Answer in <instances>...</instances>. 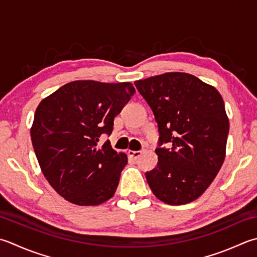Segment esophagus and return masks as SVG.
Wrapping results in <instances>:
<instances>
[{"instance_id": "esophagus-1", "label": "esophagus", "mask_w": 257, "mask_h": 257, "mask_svg": "<svg viewBox=\"0 0 257 257\" xmlns=\"http://www.w3.org/2000/svg\"><path fill=\"white\" fill-rule=\"evenodd\" d=\"M142 154H143V152H140V150H137V152H134V150H129V152H128V155L134 159L139 158L140 156H142Z\"/></svg>"}]
</instances>
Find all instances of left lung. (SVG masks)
Returning a JSON list of instances; mask_svg holds the SVG:
<instances>
[{
  "label": "left lung",
  "instance_id": "8db88e82",
  "mask_svg": "<svg viewBox=\"0 0 257 257\" xmlns=\"http://www.w3.org/2000/svg\"><path fill=\"white\" fill-rule=\"evenodd\" d=\"M158 123L157 167L146 173L154 195L168 205L200 197L225 160L229 120L220 93L193 74L166 72L135 81Z\"/></svg>",
  "mask_w": 257,
  "mask_h": 257
}]
</instances>
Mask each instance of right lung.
Segmentation results:
<instances>
[{"label":"right lung","instance_id":"right-lung-1","mask_svg":"<svg viewBox=\"0 0 257 257\" xmlns=\"http://www.w3.org/2000/svg\"><path fill=\"white\" fill-rule=\"evenodd\" d=\"M135 93L132 82L77 80L62 85L35 110L31 140L44 177L61 197L97 206L112 197L127 155L117 153L102 134Z\"/></svg>","mask_w":257,"mask_h":257}]
</instances>
